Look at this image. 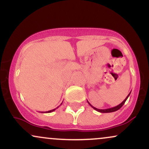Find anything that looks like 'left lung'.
I'll use <instances>...</instances> for the list:
<instances>
[{"label": "left lung", "mask_w": 149, "mask_h": 149, "mask_svg": "<svg viewBox=\"0 0 149 149\" xmlns=\"http://www.w3.org/2000/svg\"><path fill=\"white\" fill-rule=\"evenodd\" d=\"M130 93H131V92H130V93H129V95H128L127 96V97H126V98L125 99L124 101H123V102H122V103H120V104H119V105L116 106V107H115L110 108V109H97V108L94 107L93 106L91 105V104H90V102H89L88 101V103L89 104H90V107H91L92 108H93V109H95V110H96L97 111H98V112H100V113H111V112H114V111H118V109H120V108L122 107L124 105L125 102H126V100H127V98H128V97H129L130 95Z\"/></svg>", "instance_id": "obj_1"}]
</instances>
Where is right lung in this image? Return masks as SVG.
<instances>
[{"mask_svg":"<svg viewBox=\"0 0 149 149\" xmlns=\"http://www.w3.org/2000/svg\"><path fill=\"white\" fill-rule=\"evenodd\" d=\"M57 108H58V107H57ZM57 108H56V109H57ZM52 109V110H50V111H46V112H42V113H51V112L54 111H55V109Z\"/></svg>","mask_w":149,"mask_h":149,"instance_id":"add662e5","label":"right lung"}]
</instances>
